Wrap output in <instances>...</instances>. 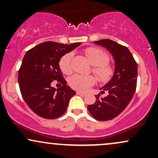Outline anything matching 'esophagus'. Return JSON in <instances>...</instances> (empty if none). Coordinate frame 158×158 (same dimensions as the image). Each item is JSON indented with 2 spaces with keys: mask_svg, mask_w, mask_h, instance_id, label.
Listing matches in <instances>:
<instances>
[{
  "mask_svg": "<svg viewBox=\"0 0 158 158\" xmlns=\"http://www.w3.org/2000/svg\"><path fill=\"white\" fill-rule=\"evenodd\" d=\"M77 94H78V95L85 96V93H84V92H81V91H79V90H78V91H77Z\"/></svg>",
  "mask_w": 158,
  "mask_h": 158,
  "instance_id": "esophagus-1",
  "label": "esophagus"
}]
</instances>
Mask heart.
<instances>
[{
	"label": "heart",
	"mask_w": 158,
	"mask_h": 158,
	"mask_svg": "<svg viewBox=\"0 0 158 158\" xmlns=\"http://www.w3.org/2000/svg\"><path fill=\"white\" fill-rule=\"evenodd\" d=\"M85 54L89 62L93 65L92 72L101 82L109 81L114 76V68L108 61V56L101 49L90 47L85 50ZM73 54L68 52L61 56L59 60V68L63 73L69 75L72 73L71 60ZM95 78L92 76H83L75 74L69 79V85L73 89L87 90L95 83Z\"/></svg>",
	"instance_id": "obj_1"
}]
</instances>
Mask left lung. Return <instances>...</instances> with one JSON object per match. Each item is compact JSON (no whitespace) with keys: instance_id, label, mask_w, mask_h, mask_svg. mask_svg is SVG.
<instances>
[{"instance_id":"1","label":"left lung","mask_w":158,"mask_h":158,"mask_svg":"<svg viewBox=\"0 0 158 158\" xmlns=\"http://www.w3.org/2000/svg\"><path fill=\"white\" fill-rule=\"evenodd\" d=\"M106 48L114 56L115 70L112 79L100 88L101 94L108 92V95L101 97L96 95L97 101L88 106V109L94 119L99 121L115 118L124 110L131 100L137 88V64L126 47L109 39L94 41Z\"/></svg>"}]
</instances>
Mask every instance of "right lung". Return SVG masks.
<instances>
[{
  "label": "right lung",
  "instance_id": "obj_1",
  "mask_svg": "<svg viewBox=\"0 0 158 158\" xmlns=\"http://www.w3.org/2000/svg\"><path fill=\"white\" fill-rule=\"evenodd\" d=\"M81 44L41 43L26 52L19 70V84L25 102L34 113L45 119H56L66 111L70 98L76 94L63 78L59 60ZM55 80L63 86H51Z\"/></svg>",
  "mask_w": 158,
  "mask_h": 158
}]
</instances>
